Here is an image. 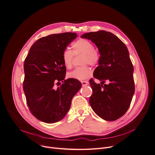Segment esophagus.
Wrapping results in <instances>:
<instances>
[{
    "mask_svg": "<svg viewBox=\"0 0 155 155\" xmlns=\"http://www.w3.org/2000/svg\"><path fill=\"white\" fill-rule=\"evenodd\" d=\"M81 83L83 86H87L89 84V82L88 81H81Z\"/></svg>",
    "mask_w": 155,
    "mask_h": 155,
    "instance_id": "obj_1",
    "label": "esophagus"
}]
</instances>
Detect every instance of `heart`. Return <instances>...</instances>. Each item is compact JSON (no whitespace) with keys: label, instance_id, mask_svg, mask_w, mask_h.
<instances>
[{"label":"heart","instance_id":"b5f03b06","mask_svg":"<svg viewBox=\"0 0 155 155\" xmlns=\"http://www.w3.org/2000/svg\"><path fill=\"white\" fill-rule=\"evenodd\" d=\"M73 51L65 49L62 55L63 63L67 68H70L72 66L74 54H83L81 64H85L83 66L75 68L72 71L68 73V77L78 80H84L91 76V68L87 64L92 66L98 64L100 60V54L93 44L89 40L85 39H79L72 45Z\"/></svg>","mask_w":155,"mask_h":155}]
</instances>
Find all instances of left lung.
Masks as SVG:
<instances>
[{"mask_svg":"<svg viewBox=\"0 0 155 155\" xmlns=\"http://www.w3.org/2000/svg\"><path fill=\"white\" fill-rule=\"evenodd\" d=\"M100 53V60L93 77L101 81L90 80L93 93L90 104L95 113L107 121L116 120L127 111L135 92L134 67L127 48L116 36L101 30L83 34ZM108 81L107 85L104 83Z\"/></svg>","mask_w":155,"mask_h":155,"instance_id":"left-lung-1","label":"left lung"}]
</instances>
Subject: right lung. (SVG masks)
Listing matches in <instances>:
<instances>
[{"mask_svg":"<svg viewBox=\"0 0 155 155\" xmlns=\"http://www.w3.org/2000/svg\"><path fill=\"white\" fill-rule=\"evenodd\" d=\"M77 37L75 33H63L41 38L32 45L25 60L23 88L26 103L31 114L42 122L62 120L81 88L78 80L64 79L66 67L62 58L63 51ZM60 81L64 83L55 88L54 84Z\"/></svg>","mask_w":155,"mask_h":155,"instance_id":"1","label":"right lung"}]
</instances>
